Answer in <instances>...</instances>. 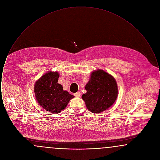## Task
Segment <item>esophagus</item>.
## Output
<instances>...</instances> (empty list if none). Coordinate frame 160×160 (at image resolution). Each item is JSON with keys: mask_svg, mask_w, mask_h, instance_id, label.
<instances>
[{"mask_svg": "<svg viewBox=\"0 0 160 160\" xmlns=\"http://www.w3.org/2000/svg\"><path fill=\"white\" fill-rule=\"evenodd\" d=\"M74 95V96H75V97H80V95H81V94H80V92H77L76 93H75Z\"/></svg>", "mask_w": 160, "mask_h": 160, "instance_id": "esophagus-1", "label": "esophagus"}]
</instances>
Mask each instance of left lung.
Returning a JSON list of instances; mask_svg holds the SVG:
<instances>
[{
  "label": "left lung",
  "instance_id": "obj_1",
  "mask_svg": "<svg viewBox=\"0 0 160 160\" xmlns=\"http://www.w3.org/2000/svg\"><path fill=\"white\" fill-rule=\"evenodd\" d=\"M85 89L87 92L82 95V99L93 113H99L112 106L118 93L115 79L101 69L92 72Z\"/></svg>",
  "mask_w": 160,
  "mask_h": 160
}]
</instances>
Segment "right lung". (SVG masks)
I'll use <instances>...</instances> for the list:
<instances>
[{"label":"right lung","mask_w":160,"mask_h":160,"mask_svg":"<svg viewBox=\"0 0 160 160\" xmlns=\"http://www.w3.org/2000/svg\"><path fill=\"white\" fill-rule=\"evenodd\" d=\"M59 77L58 72H47L36 82L34 88L39 105L53 114L60 113L74 97L58 83Z\"/></svg>","instance_id":"add662e5"}]
</instances>
